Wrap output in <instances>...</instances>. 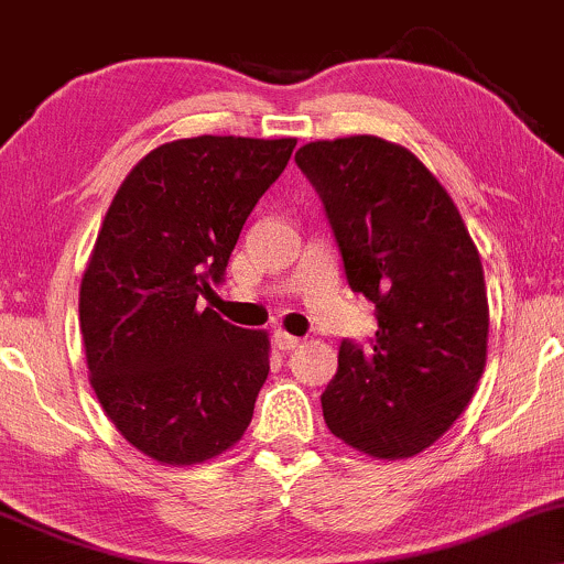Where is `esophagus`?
<instances>
[{
    "mask_svg": "<svg viewBox=\"0 0 564 564\" xmlns=\"http://www.w3.org/2000/svg\"><path fill=\"white\" fill-rule=\"evenodd\" d=\"M273 344L281 351H291V349H296L302 344V338H296V336H291V334H286V330H275L273 334Z\"/></svg>",
    "mask_w": 564,
    "mask_h": 564,
    "instance_id": "esophagus-1",
    "label": "esophagus"
}]
</instances>
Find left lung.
I'll use <instances>...</instances> for the list:
<instances>
[{
	"label": "left lung",
	"instance_id": "8db88e82",
	"mask_svg": "<svg viewBox=\"0 0 564 564\" xmlns=\"http://www.w3.org/2000/svg\"><path fill=\"white\" fill-rule=\"evenodd\" d=\"M296 165L321 194L349 286L378 310L370 349L338 347L325 425L368 457H415L463 415L486 368L476 241L436 175L393 141H310Z\"/></svg>",
	"mask_w": 564,
	"mask_h": 564
}]
</instances>
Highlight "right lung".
I'll use <instances>...</instances> for the list:
<instances>
[{"label": "right lung", "mask_w": 564, "mask_h": 564, "mask_svg": "<svg viewBox=\"0 0 564 564\" xmlns=\"http://www.w3.org/2000/svg\"><path fill=\"white\" fill-rule=\"evenodd\" d=\"M296 139L194 135L120 183L80 278L88 381L133 449L199 465L239 444L270 372L268 330L199 307Z\"/></svg>", "instance_id": "add662e5"}]
</instances>
